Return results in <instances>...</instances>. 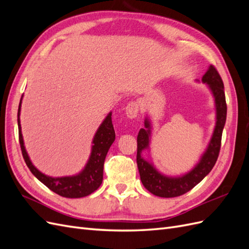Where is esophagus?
Instances as JSON below:
<instances>
[{"instance_id": "esophagus-1", "label": "esophagus", "mask_w": 249, "mask_h": 249, "mask_svg": "<svg viewBox=\"0 0 249 249\" xmlns=\"http://www.w3.org/2000/svg\"><path fill=\"white\" fill-rule=\"evenodd\" d=\"M139 113V105L137 102H131L127 104V106L125 107V114L126 116L133 119L136 118Z\"/></svg>"}]
</instances>
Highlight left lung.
<instances>
[{"instance_id":"left-lung-1","label":"left lung","mask_w":249,"mask_h":249,"mask_svg":"<svg viewBox=\"0 0 249 249\" xmlns=\"http://www.w3.org/2000/svg\"><path fill=\"white\" fill-rule=\"evenodd\" d=\"M202 82L207 83L215 97L216 126L206 153L202 155L199 163L189 173L178 178L163 176L156 170L152 164L141 157V152L148 147L150 136V124L145 119V129H141L137 136V166L141 182L146 189L160 197H177L190 191L212 170L219 156L221 137L227 120V102H225L224 85L219 72L214 65H210L208 71L203 74ZM148 130H146V129Z\"/></svg>"}]
</instances>
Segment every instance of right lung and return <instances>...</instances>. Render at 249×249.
Here are the masks:
<instances>
[{
    "label": "right lung",
    "mask_w": 249,
    "mask_h": 249,
    "mask_svg": "<svg viewBox=\"0 0 249 249\" xmlns=\"http://www.w3.org/2000/svg\"><path fill=\"white\" fill-rule=\"evenodd\" d=\"M22 97V96H21ZM19 102L18 111V139L22 157L29 167L30 171L38 178L42 184L46 185L50 190L59 194L60 196L67 198H80L87 196L95 190H97L103 182V171L105 159L112 143L115 140V132L113 127L111 113H109L106 119L100 125L95 136L93 138V145L91 155L86 164L85 168L80 172L79 175L73 177H64V178H51L44 176L38 169H36L33 164L29 159V156L24 146V140L20 130L19 123V111H20Z\"/></svg>",
    "instance_id": "1"
}]
</instances>
